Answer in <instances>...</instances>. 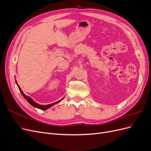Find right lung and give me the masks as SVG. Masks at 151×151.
Listing matches in <instances>:
<instances>
[{
    "label": "right lung",
    "mask_w": 151,
    "mask_h": 151,
    "mask_svg": "<svg viewBox=\"0 0 151 151\" xmlns=\"http://www.w3.org/2000/svg\"><path fill=\"white\" fill-rule=\"evenodd\" d=\"M16 84H17V87H18V88H19V91H20V92H21V94L22 95V96H23V97L26 99V101H28V102L31 105V106H33V107H35V108H39V109H42V110H46V109H47L48 108H50L51 106H52L53 105L55 104L59 103L60 101H61L63 99H60V100H59L58 101H57V102H55V103H53L50 104H47V105H41V104H38V103H36V102H35V101H33V100L30 97L27 96L26 95H25V94L23 93V92H22V90H21V89L20 88V87L19 86V85L17 84L16 81Z\"/></svg>",
    "instance_id": "right-lung-1"
}]
</instances>
